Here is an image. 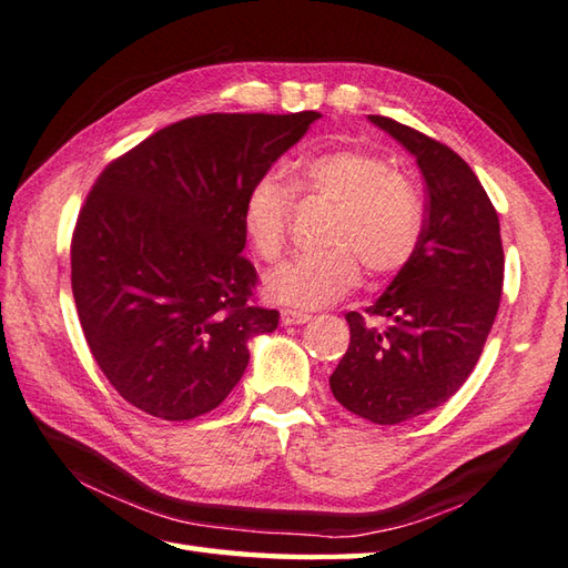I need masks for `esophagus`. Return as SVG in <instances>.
Returning a JSON list of instances; mask_svg holds the SVG:
<instances>
[{"label": "esophagus", "mask_w": 568, "mask_h": 568, "mask_svg": "<svg viewBox=\"0 0 568 568\" xmlns=\"http://www.w3.org/2000/svg\"><path fill=\"white\" fill-rule=\"evenodd\" d=\"M281 322L283 324H305V322H310V315H307V312H300V310H283Z\"/></svg>", "instance_id": "obj_1"}]
</instances>
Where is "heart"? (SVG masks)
Listing matches in <instances>:
<instances>
[{
  "mask_svg": "<svg viewBox=\"0 0 568 568\" xmlns=\"http://www.w3.org/2000/svg\"><path fill=\"white\" fill-rule=\"evenodd\" d=\"M293 195L324 200L332 214L322 241L327 248L295 253L265 273L263 287L273 303L317 310L344 297L361 277L393 275L413 261L425 226V210L413 180L376 153L336 149L295 165L291 183L268 173L244 197L241 226L261 261H275L293 220Z\"/></svg>",
  "mask_w": 568,
  "mask_h": 568,
  "instance_id": "1",
  "label": "heart"
}]
</instances>
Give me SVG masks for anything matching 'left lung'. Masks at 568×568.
<instances>
[{
	"mask_svg": "<svg viewBox=\"0 0 568 568\" xmlns=\"http://www.w3.org/2000/svg\"><path fill=\"white\" fill-rule=\"evenodd\" d=\"M415 155L427 185L425 226L409 261L368 317L348 312L346 354L329 388L348 413L397 425L429 413L478 364L503 295L498 212L462 155L390 116L371 114Z\"/></svg>",
	"mask_w": 568,
	"mask_h": 568,
	"instance_id": "1",
	"label": "left lung"
}]
</instances>
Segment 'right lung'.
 I'll return each instance as SVG.
<instances>
[{
	"label": "right lung",
	"mask_w": 568,
	"mask_h": 568,
	"mask_svg": "<svg viewBox=\"0 0 568 568\" xmlns=\"http://www.w3.org/2000/svg\"><path fill=\"white\" fill-rule=\"evenodd\" d=\"M320 116H187L94 180L70 241V283L92 358L129 405L171 422L212 413L244 376L246 342L277 327L253 295L241 210Z\"/></svg>",
	"instance_id": "1"
}]
</instances>
